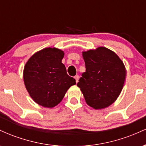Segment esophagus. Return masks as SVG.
Listing matches in <instances>:
<instances>
[{"instance_id":"1","label":"esophagus","mask_w":146,"mask_h":146,"mask_svg":"<svg viewBox=\"0 0 146 146\" xmlns=\"http://www.w3.org/2000/svg\"><path fill=\"white\" fill-rule=\"evenodd\" d=\"M74 78L75 79V82H78L79 78H80V76H79L78 75H75V76L74 77Z\"/></svg>"}]
</instances>
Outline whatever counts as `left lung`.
I'll return each mask as SVG.
<instances>
[{
    "label": "left lung",
    "mask_w": 146,
    "mask_h": 146,
    "mask_svg": "<svg viewBox=\"0 0 146 146\" xmlns=\"http://www.w3.org/2000/svg\"><path fill=\"white\" fill-rule=\"evenodd\" d=\"M86 71L77 86L87 104L95 109L108 107L121 93L125 81L123 63L113 51L105 47L83 52Z\"/></svg>",
    "instance_id": "8db88e82"
}]
</instances>
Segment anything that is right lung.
Here are the masks:
<instances>
[{
    "instance_id": "obj_1",
    "label": "right lung",
    "mask_w": 146,
    "mask_h": 146,
    "mask_svg": "<svg viewBox=\"0 0 146 146\" xmlns=\"http://www.w3.org/2000/svg\"><path fill=\"white\" fill-rule=\"evenodd\" d=\"M64 52L46 48L30 58L24 68L25 85L39 105L52 108L62 100L66 90L76 84L62 63Z\"/></svg>"
}]
</instances>
